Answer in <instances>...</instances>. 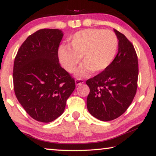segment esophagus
<instances>
[{"instance_id":"1","label":"esophagus","mask_w":156,"mask_h":156,"mask_svg":"<svg viewBox=\"0 0 156 156\" xmlns=\"http://www.w3.org/2000/svg\"><path fill=\"white\" fill-rule=\"evenodd\" d=\"M83 83H84V81H83V80H81V79H76L75 80V84L76 86L82 84Z\"/></svg>"}]
</instances>
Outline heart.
<instances>
[{
  "label": "heart",
  "mask_w": 156,
  "mask_h": 156,
  "mask_svg": "<svg viewBox=\"0 0 156 156\" xmlns=\"http://www.w3.org/2000/svg\"><path fill=\"white\" fill-rule=\"evenodd\" d=\"M118 45V37L112 30L84 29L72 36L69 47L59 48L58 58L62 67L72 73L82 57L84 64L77 70L78 76H87L91 71L101 73L114 60Z\"/></svg>",
  "instance_id": "1"
}]
</instances>
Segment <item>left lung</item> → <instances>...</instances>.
I'll return each mask as SVG.
<instances>
[{"instance_id":"obj_1","label":"left lung","mask_w":156,"mask_h":156,"mask_svg":"<svg viewBox=\"0 0 156 156\" xmlns=\"http://www.w3.org/2000/svg\"><path fill=\"white\" fill-rule=\"evenodd\" d=\"M119 50L107 69L86 83L90 91L87 106L94 117L103 121L116 119L131 105L136 90L138 76V57L126 37L116 30Z\"/></svg>"}]
</instances>
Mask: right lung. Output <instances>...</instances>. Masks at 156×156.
<instances>
[{"mask_svg": "<svg viewBox=\"0 0 156 156\" xmlns=\"http://www.w3.org/2000/svg\"><path fill=\"white\" fill-rule=\"evenodd\" d=\"M63 33L41 29L25 40L14 61L13 86L21 106L35 120L49 123L62 114L75 82L59 63Z\"/></svg>", "mask_w": 156, "mask_h": 156, "instance_id": "obj_1", "label": "right lung"}]
</instances>
